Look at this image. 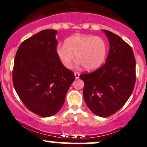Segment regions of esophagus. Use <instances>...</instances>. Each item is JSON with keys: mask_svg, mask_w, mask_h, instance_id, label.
<instances>
[{"mask_svg": "<svg viewBox=\"0 0 147 147\" xmlns=\"http://www.w3.org/2000/svg\"><path fill=\"white\" fill-rule=\"evenodd\" d=\"M74 75H75V78L78 79L79 78V76H80V73H79V72H75V73H74Z\"/></svg>", "mask_w": 147, "mask_h": 147, "instance_id": "34e87169", "label": "esophagus"}]
</instances>
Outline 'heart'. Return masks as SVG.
I'll list each match as a JSON object with an SVG mask.
<instances>
[{
	"mask_svg": "<svg viewBox=\"0 0 147 147\" xmlns=\"http://www.w3.org/2000/svg\"><path fill=\"white\" fill-rule=\"evenodd\" d=\"M107 45L103 38L92 35H76L65 40V45L57 49V54L66 68L77 62L87 71L98 69L105 61Z\"/></svg>",
	"mask_w": 147,
	"mask_h": 147,
	"instance_id": "1",
	"label": "heart"
}]
</instances>
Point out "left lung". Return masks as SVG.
I'll return each instance as SVG.
<instances>
[{
  "mask_svg": "<svg viewBox=\"0 0 147 147\" xmlns=\"http://www.w3.org/2000/svg\"><path fill=\"white\" fill-rule=\"evenodd\" d=\"M110 43L105 64L91 73L80 74L83 97L96 115L107 117L124 105L136 84V58L132 48L119 36L103 30Z\"/></svg>",
  "mask_w": 147,
  "mask_h": 147,
  "instance_id": "1",
  "label": "left lung"
}]
</instances>
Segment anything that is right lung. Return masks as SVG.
Instances as JSON below:
<instances>
[{"label":"right lung","instance_id":"add662e5","mask_svg":"<svg viewBox=\"0 0 147 147\" xmlns=\"http://www.w3.org/2000/svg\"><path fill=\"white\" fill-rule=\"evenodd\" d=\"M57 31L44 30L26 39L16 51L12 71L14 88L30 111L42 117L62 108L74 73L57 54Z\"/></svg>","mask_w":147,"mask_h":147}]
</instances>
